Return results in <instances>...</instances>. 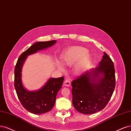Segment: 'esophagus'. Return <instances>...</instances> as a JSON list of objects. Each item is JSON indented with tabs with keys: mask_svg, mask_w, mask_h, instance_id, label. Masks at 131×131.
Here are the masks:
<instances>
[{
	"mask_svg": "<svg viewBox=\"0 0 131 131\" xmlns=\"http://www.w3.org/2000/svg\"><path fill=\"white\" fill-rule=\"evenodd\" d=\"M64 84L66 86H69L71 85V81L69 79H66L64 82Z\"/></svg>",
	"mask_w": 131,
	"mask_h": 131,
	"instance_id": "34e87169",
	"label": "esophagus"
}]
</instances>
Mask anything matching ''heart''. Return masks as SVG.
<instances>
[{
  "label": "heart",
  "instance_id": "obj_1",
  "mask_svg": "<svg viewBox=\"0 0 131 131\" xmlns=\"http://www.w3.org/2000/svg\"><path fill=\"white\" fill-rule=\"evenodd\" d=\"M61 59L63 64L66 65H73L79 60L75 67V72L79 73L90 64L91 57L86 48L75 46L67 49L62 54ZM58 67L61 68L60 65Z\"/></svg>",
  "mask_w": 131,
  "mask_h": 131
}]
</instances>
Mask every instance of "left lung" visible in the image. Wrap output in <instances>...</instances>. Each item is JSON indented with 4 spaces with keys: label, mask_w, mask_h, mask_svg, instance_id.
Segmentation results:
<instances>
[{
    "label": "left lung",
    "mask_w": 131,
    "mask_h": 131,
    "mask_svg": "<svg viewBox=\"0 0 131 131\" xmlns=\"http://www.w3.org/2000/svg\"><path fill=\"white\" fill-rule=\"evenodd\" d=\"M71 85L72 103L78 112L91 114L102 111L115 86V69L111 58L104 52L99 66L80 75Z\"/></svg>",
    "instance_id": "obj_1"
}]
</instances>
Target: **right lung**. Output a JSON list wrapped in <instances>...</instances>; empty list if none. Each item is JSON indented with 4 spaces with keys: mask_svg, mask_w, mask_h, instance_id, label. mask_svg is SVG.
Instances as JSON below:
<instances>
[{
    "mask_svg": "<svg viewBox=\"0 0 131 131\" xmlns=\"http://www.w3.org/2000/svg\"><path fill=\"white\" fill-rule=\"evenodd\" d=\"M56 42V40L37 42L22 53L15 66L14 85L17 95L23 107L28 112L35 114H42L53 108L56 103L57 93L62 86L64 77L50 78L39 90L29 91L22 85L21 80L22 66L29 55L50 47Z\"/></svg>",
    "mask_w": 131,
    "mask_h": 131,
    "instance_id": "1",
    "label": "right lung"
}]
</instances>
